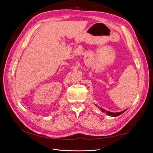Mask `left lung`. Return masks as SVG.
Segmentation results:
<instances>
[{"instance_id":"1","label":"left lung","mask_w":153,"mask_h":153,"mask_svg":"<svg viewBox=\"0 0 153 153\" xmlns=\"http://www.w3.org/2000/svg\"><path fill=\"white\" fill-rule=\"evenodd\" d=\"M97 106V105H96ZM98 107V106H97ZM99 107L100 109L103 112V113H106V114L108 115V116H111V117H117V116H119V115H120L121 114H123V113H124V112L126 111H121V112H118V113H112V112H110V111H107L105 109H104V108H101L100 107Z\"/></svg>"}]
</instances>
